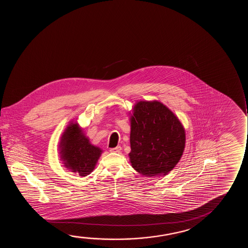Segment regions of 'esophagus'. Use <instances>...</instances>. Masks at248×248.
I'll return each mask as SVG.
<instances>
[{"label":"esophagus","mask_w":248,"mask_h":248,"mask_svg":"<svg viewBox=\"0 0 248 248\" xmlns=\"http://www.w3.org/2000/svg\"><path fill=\"white\" fill-rule=\"evenodd\" d=\"M121 150H122V147L120 146H116V147H113V148H111L110 152L111 153H120Z\"/></svg>","instance_id":"esophagus-1"}]
</instances>
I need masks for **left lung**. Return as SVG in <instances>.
Instances as JSON below:
<instances>
[{"label": "left lung", "mask_w": 248, "mask_h": 248, "mask_svg": "<svg viewBox=\"0 0 248 248\" xmlns=\"http://www.w3.org/2000/svg\"><path fill=\"white\" fill-rule=\"evenodd\" d=\"M131 166L144 176L166 175L179 163L186 146L182 124L158 101H140L130 116Z\"/></svg>", "instance_id": "obj_1"}]
</instances>
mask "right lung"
<instances>
[{"label":"right lung","mask_w":248,"mask_h":248,"mask_svg":"<svg viewBox=\"0 0 248 248\" xmlns=\"http://www.w3.org/2000/svg\"><path fill=\"white\" fill-rule=\"evenodd\" d=\"M64 166L79 176H87L95 169L102 150L93 146L78 123L71 122L65 129L59 144Z\"/></svg>","instance_id":"obj_1"}]
</instances>
